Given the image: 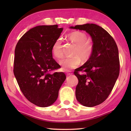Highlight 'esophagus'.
I'll return each instance as SVG.
<instances>
[{
  "instance_id": "esophagus-1",
  "label": "esophagus",
  "mask_w": 131,
  "mask_h": 131,
  "mask_svg": "<svg viewBox=\"0 0 131 131\" xmlns=\"http://www.w3.org/2000/svg\"><path fill=\"white\" fill-rule=\"evenodd\" d=\"M72 74V73H69V72L66 73V75H67V76H71Z\"/></svg>"
}]
</instances>
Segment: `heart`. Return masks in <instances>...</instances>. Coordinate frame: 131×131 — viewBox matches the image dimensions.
Listing matches in <instances>:
<instances>
[{
  "mask_svg": "<svg viewBox=\"0 0 131 131\" xmlns=\"http://www.w3.org/2000/svg\"><path fill=\"white\" fill-rule=\"evenodd\" d=\"M68 38L76 46L72 52L73 56L66 58L60 62V65L64 71L77 67L80 64L81 60L83 63L86 62L90 59L94 52V44L91 40L88 39L85 33L74 31L68 35ZM52 53L56 58H62L63 54L61 39H57L53 44Z\"/></svg>",
  "mask_w": 131,
  "mask_h": 131,
  "instance_id": "1",
  "label": "heart"
}]
</instances>
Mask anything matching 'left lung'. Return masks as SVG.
Masks as SVG:
<instances>
[{"label": "left lung", "instance_id": "1", "mask_svg": "<svg viewBox=\"0 0 131 131\" xmlns=\"http://www.w3.org/2000/svg\"><path fill=\"white\" fill-rule=\"evenodd\" d=\"M70 28L85 30L92 37V56L75 69L74 74L79 80L76 88L77 100L83 106L93 107L107 98L119 76L118 47L112 36L96 24H86Z\"/></svg>", "mask_w": 131, "mask_h": 131}]
</instances>
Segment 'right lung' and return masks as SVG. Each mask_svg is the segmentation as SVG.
Returning <instances> with one entry per match:
<instances>
[{"mask_svg":"<svg viewBox=\"0 0 131 131\" xmlns=\"http://www.w3.org/2000/svg\"><path fill=\"white\" fill-rule=\"evenodd\" d=\"M62 28L58 25H40L26 32L16 45L14 76L28 100L41 107L54 103L66 76L52 70L60 65L52 58V48L60 36Z\"/></svg>","mask_w":131,"mask_h":131,"instance_id":"right-lung-1","label":"right lung"}]
</instances>
